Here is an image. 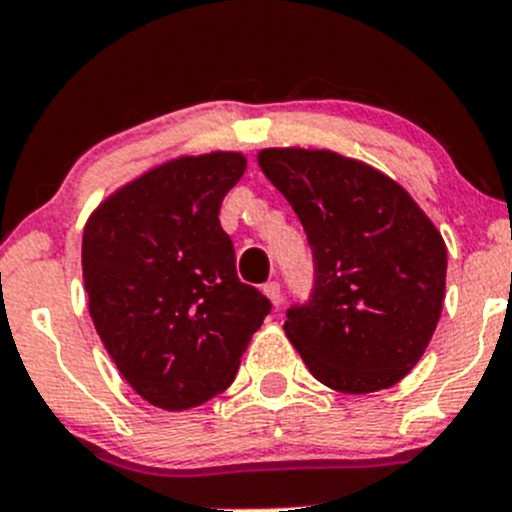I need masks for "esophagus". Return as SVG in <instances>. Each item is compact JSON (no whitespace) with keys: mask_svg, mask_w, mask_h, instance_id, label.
Instances as JSON below:
<instances>
[{"mask_svg":"<svg viewBox=\"0 0 512 512\" xmlns=\"http://www.w3.org/2000/svg\"><path fill=\"white\" fill-rule=\"evenodd\" d=\"M264 294L269 296L271 304H274L276 309H279V306H281V284H279V281H266V284H264Z\"/></svg>","mask_w":512,"mask_h":512,"instance_id":"obj_1","label":"esophagus"}]
</instances>
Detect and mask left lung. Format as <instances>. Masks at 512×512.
<instances>
[{
  "label": "left lung",
  "instance_id": "8db88e82",
  "mask_svg": "<svg viewBox=\"0 0 512 512\" xmlns=\"http://www.w3.org/2000/svg\"><path fill=\"white\" fill-rule=\"evenodd\" d=\"M259 165L299 216L314 259L309 301L286 311L289 342L337 392L397 384L442 314L440 231L392 178L332 150L269 148Z\"/></svg>",
  "mask_w": 512,
  "mask_h": 512
}]
</instances>
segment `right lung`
Masks as SVG:
<instances>
[{
    "label": "right lung",
    "mask_w": 512,
    "mask_h": 512,
    "mask_svg": "<svg viewBox=\"0 0 512 512\" xmlns=\"http://www.w3.org/2000/svg\"><path fill=\"white\" fill-rule=\"evenodd\" d=\"M243 170L241 153L170 160L100 203L82 233L97 334L125 382L160 410H191L221 394L271 311L238 279L218 221Z\"/></svg>",
    "instance_id": "add662e5"
}]
</instances>
